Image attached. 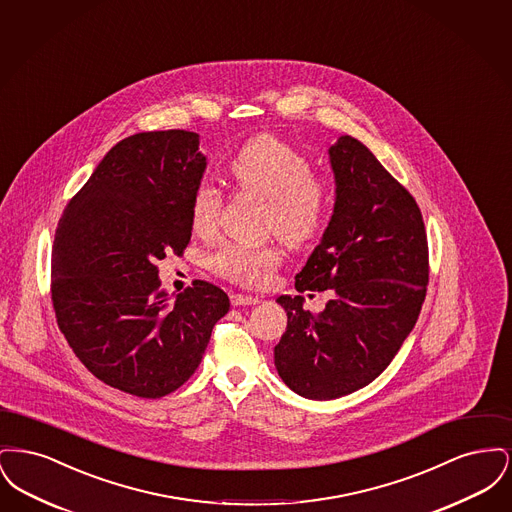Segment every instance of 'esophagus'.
Returning <instances> with one entry per match:
<instances>
[{"label":"esophagus","mask_w":512,"mask_h":512,"mask_svg":"<svg viewBox=\"0 0 512 512\" xmlns=\"http://www.w3.org/2000/svg\"><path fill=\"white\" fill-rule=\"evenodd\" d=\"M230 301L234 307H240V305H257L261 303V299L257 295H245V293H232L230 295Z\"/></svg>","instance_id":"esophagus-1"}]
</instances>
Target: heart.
Returning <instances> with one entry per match:
<instances>
[{
    "label": "heart",
    "mask_w": 512,
    "mask_h": 512,
    "mask_svg": "<svg viewBox=\"0 0 512 512\" xmlns=\"http://www.w3.org/2000/svg\"><path fill=\"white\" fill-rule=\"evenodd\" d=\"M234 184L267 199L268 232L288 245H303L320 232L328 213V190L315 176L311 159L274 134L249 138L228 163ZM222 197L213 186H199L190 203V226L197 236L211 238L219 230ZM276 245L226 244L211 255L219 274L247 284L265 286L280 267Z\"/></svg>",
    "instance_id": "b5f03b06"
}]
</instances>
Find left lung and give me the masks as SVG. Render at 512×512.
<instances>
[{
    "instance_id": "1",
    "label": "left lung",
    "mask_w": 512,
    "mask_h": 512,
    "mask_svg": "<svg viewBox=\"0 0 512 512\" xmlns=\"http://www.w3.org/2000/svg\"><path fill=\"white\" fill-rule=\"evenodd\" d=\"M328 153L334 213L295 290H332V299L315 315L301 295H280L288 326L274 347L286 386L318 401L361 390L388 368L420 315L430 272L413 195L351 136Z\"/></svg>"
}]
</instances>
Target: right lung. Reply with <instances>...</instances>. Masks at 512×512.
I'll list each match as a JSON object with an SVG mask.
<instances>
[{
    "label": "right lung",
    "instance_id": "right-lung-1",
    "mask_svg": "<svg viewBox=\"0 0 512 512\" xmlns=\"http://www.w3.org/2000/svg\"><path fill=\"white\" fill-rule=\"evenodd\" d=\"M207 167L199 134L140 132L101 159L63 211L51 301L74 355L115 390L157 399L201 363L228 295L205 280L161 290L157 261L192 238L190 203Z\"/></svg>",
    "mask_w": 512,
    "mask_h": 512
}]
</instances>
